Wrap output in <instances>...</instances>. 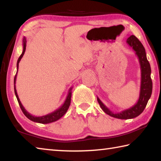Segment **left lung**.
<instances>
[{"label": "left lung", "instance_id": "obj_1", "mask_svg": "<svg viewBox=\"0 0 161 161\" xmlns=\"http://www.w3.org/2000/svg\"><path fill=\"white\" fill-rule=\"evenodd\" d=\"M126 43L135 51L141 66V86L138 102L129 108L120 112L114 113L97 97V101L102 109L108 115L119 119H130L139 116L146 108L147 103L151 98L153 89V83L151 78V66L147 59L146 50L143 45L141 44L138 38L133 35L126 40Z\"/></svg>", "mask_w": 161, "mask_h": 161}]
</instances>
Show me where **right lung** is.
I'll return each instance as SVG.
<instances>
[{"label":"right lung","instance_id":"1","mask_svg":"<svg viewBox=\"0 0 161 161\" xmlns=\"http://www.w3.org/2000/svg\"><path fill=\"white\" fill-rule=\"evenodd\" d=\"M26 37H24L23 40V53H22L21 55L19 57V58L18 59L17 62V72H16V75L15 76L14 78V91H15V94L16 96V98H17V100L18 102L19 105H20V107L21 108L22 111H23V114H25V116L27 117V118L29 119L31 121H34V122H37V123H40V124H50L52 123V122H54L56 121H58L61 117L63 116L68 110V108L69 107L70 103H71V97H72V89L73 87H70V89H69V92H68L67 96L65 99V101L63 103L60 107L58 108V109H56L55 111H54L53 112H51L50 114H48L47 115L45 116H35L32 115V114H30L29 112L27 111L24 107L22 104L20 99H19L18 95L17 94V91H16V88H15V82H16V77H17V73H18V66H19V62H20V59L23 58L24 53L25 52V49H26Z\"/></svg>","mask_w":161,"mask_h":161}]
</instances>
